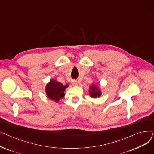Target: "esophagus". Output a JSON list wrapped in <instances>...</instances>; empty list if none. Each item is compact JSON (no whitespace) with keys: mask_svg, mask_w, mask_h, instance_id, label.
<instances>
[{"mask_svg":"<svg viewBox=\"0 0 154 154\" xmlns=\"http://www.w3.org/2000/svg\"><path fill=\"white\" fill-rule=\"evenodd\" d=\"M71 83H72V84L73 85H77L78 84V82L76 80H72Z\"/></svg>","mask_w":154,"mask_h":154,"instance_id":"obj_1","label":"esophagus"}]
</instances>
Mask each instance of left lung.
Returning <instances> with one entry per match:
<instances>
[{"label": "left lung", "mask_w": 154, "mask_h": 154, "mask_svg": "<svg viewBox=\"0 0 154 154\" xmlns=\"http://www.w3.org/2000/svg\"><path fill=\"white\" fill-rule=\"evenodd\" d=\"M90 94H91V96L93 98H96L97 97H100V95H101V93L100 92V91L97 89V88L95 85H92L91 87L90 88Z\"/></svg>", "instance_id": "obj_1"}]
</instances>
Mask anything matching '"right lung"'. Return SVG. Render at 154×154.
<instances>
[{
  "instance_id": "obj_1",
  "label": "right lung",
  "mask_w": 154,
  "mask_h": 154,
  "mask_svg": "<svg viewBox=\"0 0 154 154\" xmlns=\"http://www.w3.org/2000/svg\"><path fill=\"white\" fill-rule=\"evenodd\" d=\"M68 85L63 86L62 84L51 80L46 86V93L48 97L52 100L59 101L64 96V91Z\"/></svg>"
}]
</instances>
